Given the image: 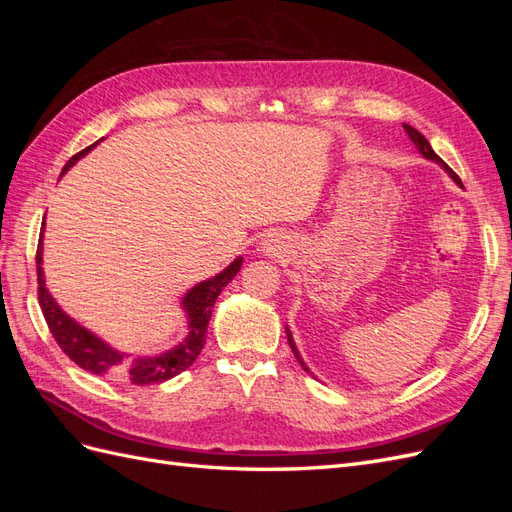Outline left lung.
<instances>
[{
    "mask_svg": "<svg viewBox=\"0 0 512 512\" xmlns=\"http://www.w3.org/2000/svg\"><path fill=\"white\" fill-rule=\"evenodd\" d=\"M404 130H406V134L410 136V141H412V143L416 145V149L423 153V158H427V160H433V162H438V164H440V166H442V168L446 170V173H448V175H451V179H453L455 183H459V185H461V179H459V177H457V175L453 173V170H451V168H448V164H446V162H444V160H442V158L438 156V153L431 149L429 141H427V138H425V136H423L421 132H418V130H414L412 126H408V123H404ZM286 335H288V344H290V348H292L294 356H297V361L301 363V367H303L305 371H309V369H307V365H305V363H303V359H301V354H299L297 346H294V339H292V333L288 331V327H286Z\"/></svg>",
    "mask_w": 512,
    "mask_h": 512,
    "instance_id": "obj_1",
    "label": "left lung"
}]
</instances>
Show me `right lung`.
<instances>
[{
	"label": "right lung",
	"mask_w": 512,
	"mask_h": 512,
	"mask_svg": "<svg viewBox=\"0 0 512 512\" xmlns=\"http://www.w3.org/2000/svg\"><path fill=\"white\" fill-rule=\"evenodd\" d=\"M98 143L89 145L87 149L79 151L76 156L68 160V164L61 170V175L72 168L83 156L94 149ZM243 258L232 260L230 265L213 275L211 280H205L196 284L185 292L181 301V307L188 318V335H185L181 342L166 352H160L156 356H130L126 352H119L113 346H108L98 335L81 327L79 322L70 318L64 309L57 305V301L51 297V292L46 290L44 284V271H42V239L38 243L36 252V269H38V301L42 307V314L46 324H49V331L53 333L57 346L61 352L68 354V359L74 361L85 371H91L96 376H106L119 382H128L136 386H147V384H158L175 378L181 371L188 369L196 359L200 350L205 346L207 339V324L211 320V309L215 299L220 297V292L228 282L235 277L241 269Z\"/></svg>",
	"instance_id": "obj_1"
}]
</instances>
